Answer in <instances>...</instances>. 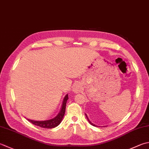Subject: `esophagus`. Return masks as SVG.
I'll return each instance as SVG.
<instances>
[{
    "label": "esophagus",
    "mask_w": 149,
    "mask_h": 149,
    "mask_svg": "<svg viewBox=\"0 0 149 149\" xmlns=\"http://www.w3.org/2000/svg\"><path fill=\"white\" fill-rule=\"evenodd\" d=\"M81 87L79 84L77 83L74 84V87H73V89H72L73 92L75 93H79L81 91Z\"/></svg>",
    "instance_id": "esophagus-1"
}]
</instances>
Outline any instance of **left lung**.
<instances>
[{"label": "left lung", "instance_id": "left-lung-1", "mask_svg": "<svg viewBox=\"0 0 149 149\" xmlns=\"http://www.w3.org/2000/svg\"><path fill=\"white\" fill-rule=\"evenodd\" d=\"M85 115H86V114H85ZM86 117L87 119H88V122H89V123H90V125H93V126H94V127H96V125H95L94 124H93V123H92V122H90V120H89V119H88V117H87V116H86Z\"/></svg>", "mask_w": 149, "mask_h": 149}]
</instances>
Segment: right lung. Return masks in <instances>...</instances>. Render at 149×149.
<instances>
[{
    "label": "right lung",
    "mask_w": 149,
    "mask_h": 149,
    "mask_svg": "<svg viewBox=\"0 0 149 149\" xmlns=\"http://www.w3.org/2000/svg\"><path fill=\"white\" fill-rule=\"evenodd\" d=\"M68 99V95L67 94L65 97V98H64L63 105H62V108H61V111L59 114H58L55 118L52 119H49V120L40 121H33L28 119H27L29 121L31 122L32 124L36 125V126H38V127L45 128V129H52V128H54L55 127L58 126V125L61 123V122L63 118V116L65 115V110H66V104Z\"/></svg>",
    "instance_id": "right-lung-1"
}]
</instances>
